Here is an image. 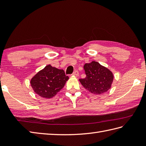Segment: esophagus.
<instances>
[{
    "instance_id": "esophagus-1",
    "label": "esophagus",
    "mask_w": 146,
    "mask_h": 146,
    "mask_svg": "<svg viewBox=\"0 0 146 146\" xmlns=\"http://www.w3.org/2000/svg\"><path fill=\"white\" fill-rule=\"evenodd\" d=\"M73 75H75V76H79V73L78 71L77 70H75L74 72L73 73Z\"/></svg>"
}]
</instances>
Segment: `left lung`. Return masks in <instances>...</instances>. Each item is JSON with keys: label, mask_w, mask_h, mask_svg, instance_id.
Returning a JSON list of instances; mask_svg holds the SVG:
<instances>
[{"label": "left lung", "mask_w": 146, "mask_h": 146, "mask_svg": "<svg viewBox=\"0 0 146 146\" xmlns=\"http://www.w3.org/2000/svg\"><path fill=\"white\" fill-rule=\"evenodd\" d=\"M86 77L80 79V82L85 89L92 94L100 95L111 88L113 75L108 68L98 63L92 61L86 63L84 66Z\"/></svg>", "instance_id": "8db88e82"}]
</instances>
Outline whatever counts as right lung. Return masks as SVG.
<instances>
[{"label": "right lung", "instance_id": "add662e5", "mask_svg": "<svg viewBox=\"0 0 146 146\" xmlns=\"http://www.w3.org/2000/svg\"><path fill=\"white\" fill-rule=\"evenodd\" d=\"M69 77L66 76L63 70H60L47 65L39 71L31 80L33 90L40 97L51 98L64 87Z\"/></svg>", "mask_w": 146, "mask_h": 146}]
</instances>
